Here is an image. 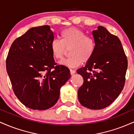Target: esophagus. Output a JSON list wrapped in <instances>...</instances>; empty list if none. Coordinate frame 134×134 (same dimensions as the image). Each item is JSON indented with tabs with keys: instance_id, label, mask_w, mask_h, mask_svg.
Here are the masks:
<instances>
[{
	"instance_id": "34e87169",
	"label": "esophagus",
	"mask_w": 134,
	"mask_h": 134,
	"mask_svg": "<svg viewBox=\"0 0 134 134\" xmlns=\"http://www.w3.org/2000/svg\"><path fill=\"white\" fill-rule=\"evenodd\" d=\"M70 74L73 75L76 73V70H72V69H70Z\"/></svg>"
}]
</instances>
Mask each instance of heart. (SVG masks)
<instances>
[{"instance_id": "obj_1", "label": "heart", "mask_w": 134, "mask_h": 134, "mask_svg": "<svg viewBox=\"0 0 134 134\" xmlns=\"http://www.w3.org/2000/svg\"><path fill=\"white\" fill-rule=\"evenodd\" d=\"M60 40L55 39L52 41L50 49L52 55L58 60L62 59L67 49H69L70 57L60 62L69 67H76L82 62H87L95 52L94 40L79 29L71 27L63 30L60 35Z\"/></svg>"}]
</instances>
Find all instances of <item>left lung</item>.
<instances>
[{
    "label": "left lung",
    "instance_id": "obj_1",
    "mask_svg": "<svg viewBox=\"0 0 134 134\" xmlns=\"http://www.w3.org/2000/svg\"><path fill=\"white\" fill-rule=\"evenodd\" d=\"M93 35L96 44L93 56L77 70L84 79L77 94L83 107L101 110L111 104L123 90L128 62L117 36L101 26L93 31Z\"/></svg>",
    "mask_w": 134,
    "mask_h": 134
}]
</instances>
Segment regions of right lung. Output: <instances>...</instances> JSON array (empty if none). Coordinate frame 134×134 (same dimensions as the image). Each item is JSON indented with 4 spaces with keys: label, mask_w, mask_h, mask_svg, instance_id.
Here are the masks:
<instances>
[{
    "label": "right lung",
    "mask_w": 134,
    "mask_h": 134,
    "mask_svg": "<svg viewBox=\"0 0 134 134\" xmlns=\"http://www.w3.org/2000/svg\"><path fill=\"white\" fill-rule=\"evenodd\" d=\"M54 40L48 25L32 27L16 38L6 58L13 91L24 106L44 110L54 106L61 87L70 77L65 66L57 65L50 44Z\"/></svg>",
    "instance_id": "add662e5"
}]
</instances>
